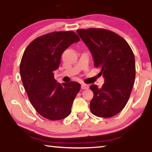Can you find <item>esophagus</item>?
<instances>
[{
  "instance_id": "34e87169",
  "label": "esophagus",
  "mask_w": 152,
  "mask_h": 152,
  "mask_svg": "<svg viewBox=\"0 0 152 152\" xmlns=\"http://www.w3.org/2000/svg\"><path fill=\"white\" fill-rule=\"evenodd\" d=\"M81 88L82 90H86V89L89 88V86L86 84H82L81 85Z\"/></svg>"
}]
</instances>
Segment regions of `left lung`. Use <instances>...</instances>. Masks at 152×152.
<instances>
[{"mask_svg": "<svg viewBox=\"0 0 152 152\" xmlns=\"http://www.w3.org/2000/svg\"><path fill=\"white\" fill-rule=\"evenodd\" d=\"M90 50L94 66L105 78L102 87L92 84L91 112L99 117H112L124 109L131 94L136 76L135 58L126 41L116 33L102 28L76 31Z\"/></svg>", "mask_w": 152, "mask_h": 152, "instance_id": "1", "label": "left lung"}]
</instances>
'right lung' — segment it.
I'll use <instances>...</instances> for the list:
<instances>
[{"mask_svg": "<svg viewBox=\"0 0 152 152\" xmlns=\"http://www.w3.org/2000/svg\"><path fill=\"white\" fill-rule=\"evenodd\" d=\"M79 41L72 31L49 33L32 41L23 54L20 65L23 86L36 111L49 120L68 117L80 90L78 82L57 83L53 73L61 64L62 53Z\"/></svg>", "mask_w": 152, "mask_h": 152, "instance_id": "obj_1", "label": "right lung"}]
</instances>
